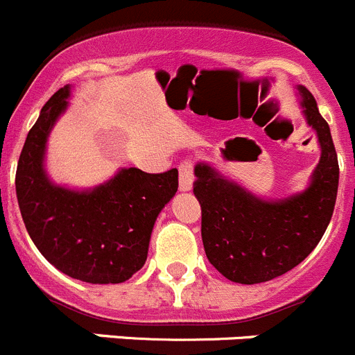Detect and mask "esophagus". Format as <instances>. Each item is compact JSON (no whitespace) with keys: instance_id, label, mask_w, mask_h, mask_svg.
<instances>
[{"instance_id":"34e87169","label":"esophagus","mask_w":355,"mask_h":355,"mask_svg":"<svg viewBox=\"0 0 355 355\" xmlns=\"http://www.w3.org/2000/svg\"><path fill=\"white\" fill-rule=\"evenodd\" d=\"M193 184V164L191 160H183L180 164V190H191Z\"/></svg>"}]
</instances>
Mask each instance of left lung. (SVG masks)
<instances>
[{
  "label": "left lung",
  "mask_w": 355,
  "mask_h": 355,
  "mask_svg": "<svg viewBox=\"0 0 355 355\" xmlns=\"http://www.w3.org/2000/svg\"><path fill=\"white\" fill-rule=\"evenodd\" d=\"M306 119L322 148L311 187L282 202H264L223 180L209 165L195 167L193 193L202 209L207 260L236 284H262L301 264L326 232L338 193V156L327 121L306 87H299Z\"/></svg>",
  "instance_id": "8db88e82"
}]
</instances>
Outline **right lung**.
<instances>
[{
	"instance_id": "add662e5",
	"label": "right lung",
	"mask_w": 355,
	"mask_h": 355,
	"mask_svg": "<svg viewBox=\"0 0 355 355\" xmlns=\"http://www.w3.org/2000/svg\"><path fill=\"white\" fill-rule=\"evenodd\" d=\"M68 86L42 107L15 172L19 209L35 246L54 268L87 284H121L144 266L153 225L178 191V171L123 168L93 191H70L42 168L52 125L67 109Z\"/></svg>"
}]
</instances>
